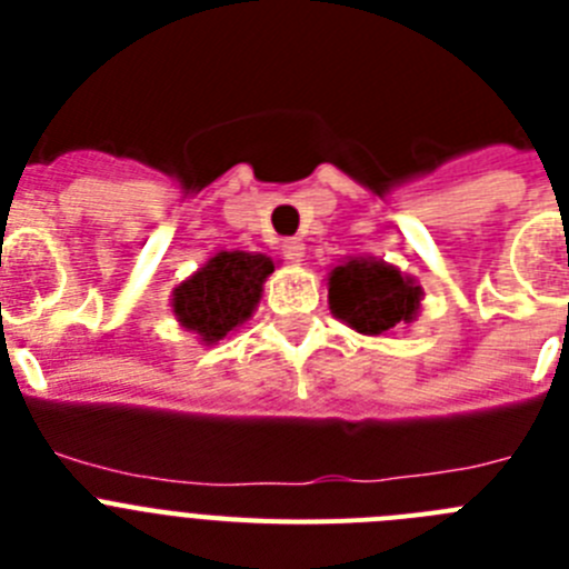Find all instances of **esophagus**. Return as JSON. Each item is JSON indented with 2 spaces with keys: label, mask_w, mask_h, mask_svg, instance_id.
I'll use <instances>...</instances> for the list:
<instances>
[{
  "label": "esophagus",
  "mask_w": 569,
  "mask_h": 569,
  "mask_svg": "<svg viewBox=\"0 0 569 569\" xmlns=\"http://www.w3.org/2000/svg\"><path fill=\"white\" fill-rule=\"evenodd\" d=\"M281 253H284V259L288 261H296V264H299V261L305 259V241L288 239L284 244H281Z\"/></svg>",
  "instance_id": "34e87169"
}]
</instances>
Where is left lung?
I'll return each instance as SVG.
<instances>
[{
	"mask_svg": "<svg viewBox=\"0 0 569 569\" xmlns=\"http://www.w3.org/2000/svg\"><path fill=\"white\" fill-rule=\"evenodd\" d=\"M330 313L365 336L390 333L419 316L421 288L416 279L373 256L341 261L328 276Z\"/></svg>",
	"mask_w": 569,
	"mask_h": 569,
	"instance_id": "1",
	"label": "left lung"
}]
</instances>
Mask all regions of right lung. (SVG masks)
<instances>
[{
	"instance_id": "right-lung-1",
	"label": "right lung",
	"mask_w": 569,
	"mask_h": 569,
	"mask_svg": "<svg viewBox=\"0 0 569 569\" xmlns=\"http://www.w3.org/2000/svg\"><path fill=\"white\" fill-rule=\"evenodd\" d=\"M273 273V259L264 253L222 250L208 264L173 288V316L184 330L204 345L224 339L230 330L253 316L261 284Z\"/></svg>"
}]
</instances>
